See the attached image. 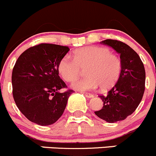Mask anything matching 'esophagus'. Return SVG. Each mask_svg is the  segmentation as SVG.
I'll return each instance as SVG.
<instances>
[{"instance_id": "1", "label": "esophagus", "mask_w": 156, "mask_h": 156, "mask_svg": "<svg viewBox=\"0 0 156 156\" xmlns=\"http://www.w3.org/2000/svg\"><path fill=\"white\" fill-rule=\"evenodd\" d=\"M83 94H84V95H85L87 97H89V98H91V97H94V95H93V94H89V93H85V92H84V93H83Z\"/></svg>"}]
</instances>
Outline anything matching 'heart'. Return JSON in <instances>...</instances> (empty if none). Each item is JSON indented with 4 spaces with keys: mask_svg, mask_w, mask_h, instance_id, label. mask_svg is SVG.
I'll list each match as a JSON object with an SVG mask.
<instances>
[{
    "mask_svg": "<svg viewBox=\"0 0 156 156\" xmlns=\"http://www.w3.org/2000/svg\"><path fill=\"white\" fill-rule=\"evenodd\" d=\"M58 72L64 81L72 82L85 69L87 77L74 81L72 87L78 90H94L101 86L108 89L116 84L122 73L120 58L105 47L87 46L73 53V59L64 56L58 63Z\"/></svg>",
    "mask_w": 156,
    "mask_h": 156,
    "instance_id": "b5f03b06",
    "label": "heart"
}]
</instances>
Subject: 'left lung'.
Here are the masks:
<instances>
[{
  "label": "left lung",
  "instance_id": "1",
  "mask_svg": "<svg viewBox=\"0 0 156 156\" xmlns=\"http://www.w3.org/2000/svg\"><path fill=\"white\" fill-rule=\"evenodd\" d=\"M102 44L120 54L122 69L120 78L107 94L100 95L103 106L95 114L109 123L125 120L136 110L145 90L146 72L139 55L130 47L118 40L106 39Z\"/></svg>",
  "mask_w": 156,
  "mask_h": 156
}]
</instances>
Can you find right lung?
<instances>
[{"label": "right lung", "instance_id": "add662e5", "mask_svg": "<svg viewBox=\"0 0 156 156\" xmlns=\"http://www.w3.org/2000/svg\"><path fill=\"white\" fill-rule=\"evenodd\" d=\"M68 47L39 44L25 50L12 72V97L20 111L31 122L52 125L62 116L70 94L59 78L58 63L69 52Z\"/></svg>", "mask_w": 156, "mask_h": 156}]
</instances>
